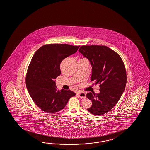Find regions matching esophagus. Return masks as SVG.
<instances>
[{
    "instance_id": "obj_1",
    "label": "esophagus",
    "mask_w": 150,
    "mask_h": 150,
    "mask_svg": "<svg viewBox=\"0 0 150 150\" xmlns=\"http://www.w3.org/2000/svg\"><path fill=\"white\" fill-rule=\"evenodd\" d=\"M77 94L81 98H86V94L84 92H79V93H77Z\"/></svg>"
}]
</instances>
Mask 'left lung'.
Wrapping results in <instances>:
<instances>
[{
    "mask_svg": "<svg viewBox=\"0 0 150 150\" xmlns=\"http://www.w3.org/2000/svg\"><path fill=\"white\" fill-rule=\"evenodd\" d=\"M79 51L89 60L92 67L91 81L100 85V93L90 92L86 95L92 102L87 110L95 115H103L116 105L125 91V66L120 55L105 46H82Z\"/></svg>",
    "mask_w": 150,
    "mask_h": 150,
    "instance_id": "left-lung-1",
    "label": "left lung"
}]
</instances>
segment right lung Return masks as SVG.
<instances>
[{
  "instance_id": "add662e5",
  "label": "right lung",
  "mask_w": 150,
  "mask_h": 150,
  "mask_svg": "<svg viewBox=\"0 0 150 150\" xmlns=\"http://www.w3.org/2000/svg\"><path fill=\"white\" fill-rule=\"evenodd\" d=\"M80 46L50 44L38 49L30 61L25 77L26 86L33 100L47 113L64 109L75 93L58 90L55 79L61 75L60 64L64 58L76 52Z\"/></svg>"
}]
</instances>
